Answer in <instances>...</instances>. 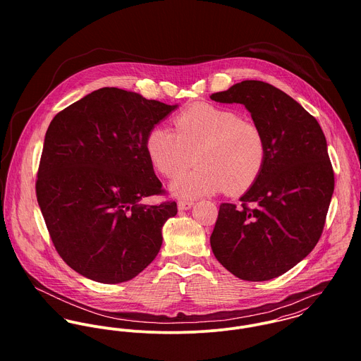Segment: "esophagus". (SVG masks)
<instances>
[{"label": "esophagus", "mask_w": 361, "mask_h": 361, "mask_svg": "<svg viewBox=\"0 0 361 361\" xmlns=\"http://www.w3.org/2000/svg\"><path fill=\"white\" fill-rule=\"evenodd\" d=\"M193 202H186V200H180V202H178V208L180 209V211H186V209H190L192 207H193Z\"/></svg>", "instance_id": "34e87169"}]
</instances>
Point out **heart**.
<instances>
[{
  "mask_svg": "<svg viewBox=\"0 0 361 361\" xmlns=\"http://www.w3.org/2000/svg\"><path fill=\"white\" fill-rule=\"evenodd\" d=\"M175 132L154 126L146 137V153L165 178H175L193 162L199 165L172 182L182 199L226 192L242 195L257 182L268 157L262 129L226 106L195 104L173 118Z\"/></svg>",
  "mask_w": 361,
  "mask_h": 361,
  "instance_id": "heart-1",
  "label": "heart"
}]
</instances>
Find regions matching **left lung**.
I'll return each mask as SVG.
<instances>
[{"label":"left lung","instance_id":"1","mask_svg":"<svg viewBox=\"0 0 361 361\" xmlns=\"http://www.w3.org/2000/svg\"><path fill=\"white\" fill-rule=\"evenodd\" d=\"M211 100L243 104L268 147L242 204L219 206L212 253L240 279L276 278L309 256L324 229L335 186L324 132L300 104L265 82L243 80Z\"/></svg>","mask_w":361,"mask_h":361}]
</instances>
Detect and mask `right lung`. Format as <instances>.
Segmentation results:
<instances>
[{"mask_svg":"<svg viewBox=\"0 0 361 361\" xmlns=\"http://www.w3.org/2000/svg\"><path fill=\"white\" fill-rule=\"evenodd\" d=\"M178 105L103 87L58 112L47 129L36 196L52 243L80 275L126 282L158 255L175 202L164 195L146 137Z\"/></svg>","mask_w":361,"mask_h":361,"instance_id":"add662e5","label":"right lung"}]
</instances>
